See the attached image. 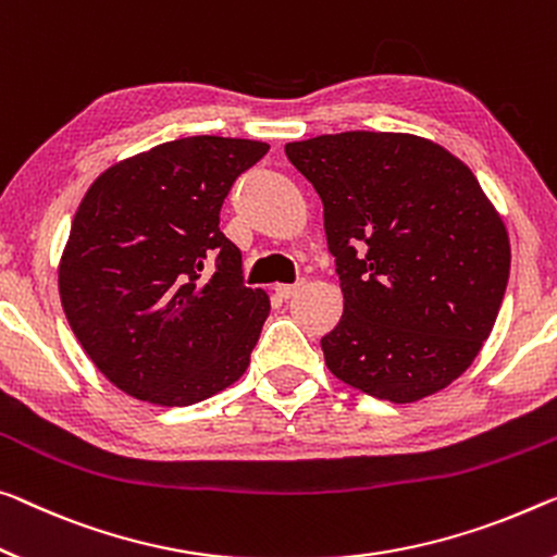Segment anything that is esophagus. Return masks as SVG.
I'll list each match as a JSON object with an SVG mask.
<instances>
[{"label":"esophagus","mask_w":557,"mask_h":557,"mask_svg":"<svg viewBox=\"0 0 557 557\" xmlns=\"http://www.w3.org/2000/svg\"><path fill=\"white\" fill-rule=\"evenodd\" d=\"M304 286H306V281H296V284H278V286H276V296L284 298V301H286V298L296 296L298 290H301Z\"/></svg>","instance_id":"34e87169"}]
</instances>
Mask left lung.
<instances>
[{"label":"left lung","instance_id":"left-lung-1","mask_svg":"<svg viewBox=\"0 0 557 557\" xmlns=\"http://www.w3.org/2000/svg\"><path fill=\"white\" fill-rule=\"evenodd\" d=\"M323 201L344 315L329 371L393 404L473 363L506 296L510 242L463 161L413 134L341 132L286 144Z\"/></svg>","mask_w":557,"mask_h":557}]
</instances>
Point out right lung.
Segmentation results:
<instances>
[{
  "label": "right lung",
  "instance_id": "obj_1",
  "mask_svg": "<svg viewBox=\"0 0 557 557\" xmlns=\"http://www.w3.org/2000/svg\"><path fill=\"white\" fill-rule=\"evenodd\" d=\"M269 144L186 136L107 169L84 196L59 296L107 379L157 406H191L238 381L269 315L219 228L231 186Z\"/></svg>",
  "mask_w": 557,
  "mask_h": 557
}]
</instances>
